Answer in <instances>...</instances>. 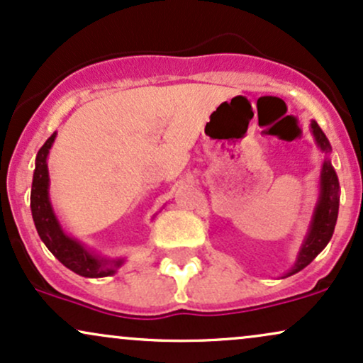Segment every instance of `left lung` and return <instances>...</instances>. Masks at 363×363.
Returning <instances> with one entry per match:
<instances>
[{"instance_id": "obj_1", "label": "left lung", "mask_w": 363, "mask_h": 363, "mask_svg": "<svg viewBox=\"0 0 363 363\" xmlns=\"http://www.w3.org/2000/svg\"><path fill=\"white\" fill-rule=\"evenodd\" d=\"M311 130H313L316 144L323 152L331 151V144L325 132L321 130V127L318 125L316 121L311 122ZM338 207H340V183L336 172L331 164L330 157H325L321 168V178H319V199L314 208L313 220H311L308 236H306L304 242H302V248L297 255L296 265L291 268L285 277H291L297 272H301L302 268H306L313 262L314 258L326 248V245L330 242L331 236H333L336 219H338Z\"/></svg>"}]
</instances>
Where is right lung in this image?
Here are the masks:
<instances>
[{"label": "right lung", "instance_id": "add662e5", "mask_svg": "<svg viewBox=\"0 0 363 363\" xmlns=\"http://www.w3.org/2000/svg\"><path fill=\"white\" fill-rule=\"evenodd\" d=\"M54 139L55 132L45 140L44 146L38 149L35 157L30 207H32V217L38 236L44 241L50 253L74 274L88 277V279L113 275L117 268L123 263V258L106 259L93 255L79 241H76L74 238L67 236L62 231L61 224H59L57 217L54 214L49 199V169H47V156H49V149L52 147Z\"/></svg>", "mask_w": 363, "mask_h": 363}]
</instances>
